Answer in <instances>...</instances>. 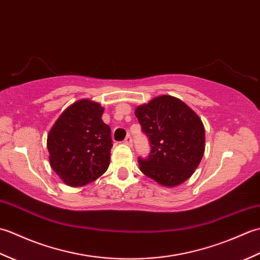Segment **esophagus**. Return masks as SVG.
<instances>
[{
    "label": "esophagus",
    "instance_id": "34e87169",
    "mask_svg": "<svg viewBox=\"0 0 260 260\" xmlns=\"http://www.w3.org/2000/svg\"><path fill=\"white\" fill-rule=\"evenodd\" d=\"M124 144L128 145V146L133 145V141H132V137H131V136H127V137H126L125 141H124Z\"/></svg>",
    "mask_w": 260,
    "mask_h": 260
}]
</instances>
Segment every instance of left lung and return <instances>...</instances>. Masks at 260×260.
I'll list each match as a JSON object with an SVG mask.
<instances>
[{
	"label": "left lung",
	"instance_id": "1",
	"mask_svg": "<svg viewBox=\"0 0 260 260\" xmlns=\"http://www.w3.org/2000/svg\"><path fill=\"white\" fill-rule=\"evenodd\" d=\"M151 144L150 156L139 158L140 170L163 186L183 183L200 164L206 132L201 118L186 104L162 95L135 108Z\"/></svg>",
	"mask_w": 260,
	"mask_h": 260
}]
</instances>
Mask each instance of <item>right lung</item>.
<instances>
[{
  "label": "right lung",
  "instance_id": "1",
  "mask_svg": "<svg viewBox=\"0 0 260 260\" xmlns=\"http://www.w3.org/2000/svg\"><path fill=\"white\" fill-rule=\"evenodd\" d=\"M101 104L80 99L66 108L49 131V162L64 184L87 185L106 172L112 137Z\"/></svg>",
  "mask_w": 260,
  "mask_h": 260
}]
</instances>
